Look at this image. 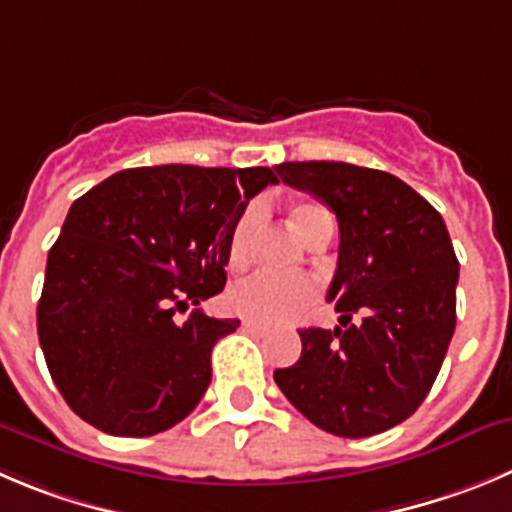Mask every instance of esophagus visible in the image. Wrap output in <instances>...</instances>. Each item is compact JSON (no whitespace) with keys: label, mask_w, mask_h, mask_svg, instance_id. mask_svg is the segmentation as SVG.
Returning <instances> with one entry per match:
<instances>
[{"label":"esophagus","mask_w":512,"mask_h":512,"mask_svg":"<svg viewBox=\"0 0 512 512\" xmlns=\"http://www.w3.org/2000/svg\"><path fill=\"white\" fill-rule=\"evenodd\" d=\"M242 328H245V331H250V333H255V336H270V328L260 326V323H255V321H245V323H242Z\"/></svg>","instance_id":"obj_1"}]
</instances>
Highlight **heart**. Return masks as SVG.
Instances as JSON below:
<instances>
[{"label":"heart","mask_w":512,"mask_h":512,"mask_svg":"<svg viewBox=\"0 0 512 512\" xmlns=\"http://www.w3.org/2000/svg\"><path fill=\"white\" fill-rule=\"evenodd\" d=\"M260 212L255 207L247 209L232 234H229L227 245V262L229 267L240 270L250 262L252 255V237H255ZM290 222L295 232L308 240L310 234L323 224H333L331 212L318 202H298L290 209ZM315 285L308 278H280L270 272H255L247 280L237 283L229 293V303L240 315L257 323H283L293 318L295 313L305 308L313 300Z\"/></svg>","instance_id":"b5f03b06"}]
</instances>
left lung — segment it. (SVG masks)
I'll use <instances>...</instances> for the list:
<instances>
[{
  "mask_svg": "<svg viewBox=\"0 0 512 512\" xmlns=\"http://www.w3.org/2000/svg\"><path fill=\"white\" fill-rule=\"evenodd\" d=\"M288 186L338 219V267L328 288L333 331L303 328V353L275 384L315 427L371 437L412 417L450 348L457 278L450 232L432 204L386 171L343 161H285ZM353 314H361L351 322Z\"/></svg>",
  "mask_w": 512,
  "mask_h": 512,
  "instance_id": "left-lung-1",
  "label": "left lung"
}]
</instances>
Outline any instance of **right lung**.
<instances>
[{
	"instance_id": "add662e5",
	"label": "right lung",
	"mask_w": 512,
	"mask_h": 512,
	"mask_svg": "<svg viewBox=\"0 0 512 512\" xmlns=\"http://www.w3.org/2000/svg\"><path fill=\"white\" fill-rule=\"evenodd\" d=\"M267 184V166H141L75 199L47 255L37 336L80 419L151 437L194 412L214 343L240 326L197 305L222 293L229 234Z\"/></svg>"
}]
</instances>
